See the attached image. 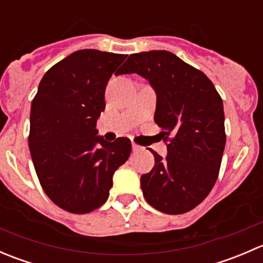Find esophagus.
<instances>
[{
    "instance_id": "esophagus-1",
    "label": "esophagus",
    "mask_w": 263,
    "mask_h": 263,
    "mask_svg": "<svg viewBox=\"0 0 263 263\" xmlns=\"http://www.w3.org/2000/svg\"><path fill=\"white\" fill-rule=\"evenodd\" d=\"M132 150H134L135 153H139V151L141 150V146H139V145L136 144H132Z\"/></svg>"
}]
</instances>
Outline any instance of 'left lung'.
<instances>
[{
    "label": "left lung",
    "mask_w": 263,
    "mask_h": 263,
    "mask_svg": "<svg viewBox=\"0 0 263 263\" xmlns=\"http://www.w3.org/2000/svg\"><path fill=\"white\" fill-rule=\"evenodd\" d=\"M137 73L156 92L154 121L166 145L165 159L141 176L145 200L164 214H184L213 190L225 147L224 107L210 79L168 50L131 54L121 73Z\"/></svg>",
    "instance_id": "obj_1"
}]
</instances>
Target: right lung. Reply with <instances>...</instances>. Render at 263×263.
I'll return each mask as SVG.
<instances>
[{"mask_svg":"<svg viewBox=\"0 0 263 263\" xmlns=\"http://www.w3.org/2000/svg\"><path fill=\"white\" fill-rule=\"evenodd\" d=\"M126 57L76 50L47 71L31 103L29 148L36 176L46 195L68 213L100 208L113 174L131 154L127 137L108 142L97 129L105 87Z\"/></svg>","mask_w":263,"mask_h":263,"instance_id":"1","label":"right lung"}]
</instances>
